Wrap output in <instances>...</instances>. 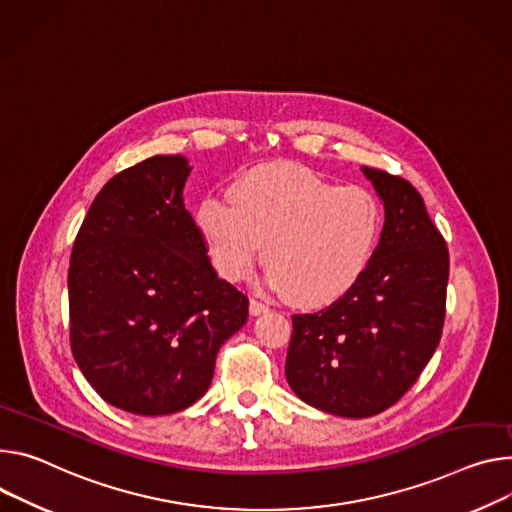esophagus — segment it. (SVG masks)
I'll return each mask as SVG.
<instances>
[{"instance_id":"esophagus-1","label":"esophagus","mask_w":512,"mask_h":512,"mask_svg":"<svg viewBox=\"0 0 512 512\" xmlns=\"http://www.w3.org/2000/svg\"><path fill=\"white\" fill-rule=\"evenodd\" d=\"M249 310H251V314H253V316H257V314L267 312V310H269V306H267L265 302L257 300V298H251V302H249Z\"/></svg>"}]
</instances>
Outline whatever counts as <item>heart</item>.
<instances>
[{"label": "heart", "instance_id": "b5f03b06", "mask_svg": "<svg viewBox=\"0 0 512 512\" xmlns=\"http://www.w3.org/2000/svg\"><path fill=\"white\" fill-rule=\"evenodd\" d=\"M384 210L374 192L294 165L255 167L204 198L196 228L228 282L251 271L263 245L269 284L304 308L341 298L374 259Z\"/></svg>", "mask_w": 512, "mask_h": 512}]
</instances>
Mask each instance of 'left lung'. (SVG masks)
I'll list each match as a JSON object with an SVG mask.
<instances>
[{
	"mask_svg": "<svg viewBox=\"0 0 512 512\" xmlns=\"http://www.w3.org/2000/svg\"><path fill=\"white\" fill-rule=\"evenodd\" d=\"M386 208L374 259L331 306L292 316L290 388L306 404L365 418L396 404L433 357L445 322L449 251L412 183L363 167Z\"/></svg>",
	"mask_w": 512,
	"mask_h": 512,
	"instance_id": "left-lung-1",
	"label": "left lung"
}]
</instances>
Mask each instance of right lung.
Here are the masks:
<instances>
[{
    "mask_svg": "<svg viewBox=\"0 0 512 512\" xmlns=\"http://www.w3.org/2000/svg\"><path fill=\"white\" fill-rule=\"evenodd\" d=\"M190 171L181 155H155L114 175L71 251L73 357L108 404L141 416L202 398L218 349L249 316L185 210Z\"/></svg>",
    "mask_w": 512,
    "mask_h": 512,
    "instance_id": "1",
    "label": "right lung"
}]
</instances>
